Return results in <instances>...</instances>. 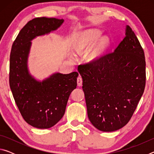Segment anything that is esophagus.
I'll list each match as a JSON object with an SVG mask.
<instances>
[{"instance_id":"1","label":"esophagus","mask_w":154,"mask_h":154,"mask_svg":"<svg viewBox=\"0 0 154 154\" xmlns=\"http://www.w3.org/2000/svg\"><path fill=\"white\" fill-rule=\"evenodd\" d=\"M77 85L78 86H82V78L81 77H77Z\"/></svg>"}]
</instances>
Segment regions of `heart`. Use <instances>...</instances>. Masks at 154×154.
I'll list each match as a JSON object with an SVG mask.
<instances>
[{"label":"heart","instance_id":"1","mask_svg":"<svg viewBox=\"0 0 154 154\" xmlns=\"http://www.w3.org/2000/svg\"><path fill=\"white\" fill-rule=\"evenodd\" d=\"M101 35V31L98 29H89L84 31L80 35L79 40L75 47V50L77 54H81L89 49L94 43L98 40ZM109 43V38L104 36L98 39L96 45L90 49L88 54V58L92 60L97 57L101 51ZM71 58L73 57L71 56Z\"/></svg>","mask_w":154,"mask_h":154}]
</instances>
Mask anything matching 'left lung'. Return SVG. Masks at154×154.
<instances>
[{"label": "left lung", "mask_w": 154, "mask_h": 154, "mask_svg": "<svg viewBox=\"0 0 154 154\" xmlns=\"http://www.w3.org/2000/svg\"><path fill=\"white\" fill-rule=\"evenodd\" d=\"M88 116L96 128L113 132L131 118L145 86V59L129 26L113 53L81 65Z\"/></svg>", "instance_id": "left-lung-1"}]
</instances>
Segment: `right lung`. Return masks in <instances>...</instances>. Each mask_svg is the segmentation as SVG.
I'll list each match as a JSON object with an SVG mask.
<instances>
[{"mask_svg":"<svg viewBox=\"0 0 154 154\" xmlns=\"http://www.w3.org/2000/svg\"><path fill=\"white\" fill-rule=\"evenodd\" d=\"M64 21L45 17L29 21L20 30L11 48L10 88L23 118L37 128H49L60 120L69 96L77 88V72H56L41 81L32 76L28 69L31 41L56 30Z\"/></svg>","mask_w":154,"mask_h":154,"instance_id":"right-lung-1","label":"right lung"}]
</instances>
